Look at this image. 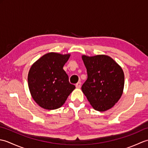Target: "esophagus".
I'll return each mask as SVG.
<instances>
[{"mask_svg":"<svg viewBox=\"0 0 148 148\" xmlns=\"http://www.w3.org/2000/svg\"><path fill=\"white\" fill-rule=\"evenodd\" d=\"M81 86V82H77L76 84V87L77 88H80Z\"/></svg>","mask_w":148,"mask_h":148,"instance_id":"1","label":"esophagus"}]
</instances>
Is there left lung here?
Wrapping results in <instances>:
<instances>
[{"mask_svg":"<svg viewBox=\"0 0 148 148\" xmlns=\"http://www.w3.org/2000/svg\"><path fill=\"white\" fill-rule=\"evenodd\" d=\"M88 78L81 87L90 103L103 112L117 103L123 91L125 77L121 67L110 56H82Z\"/></svg>","mask_w":148,"mask_h":148,"instance_id":"8db88e82","label":"left lung"}]
</instances>
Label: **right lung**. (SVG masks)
<instances>
[{
  "mask_svg": "<svg viewBox=\"0 0 148 148\" xmlns=\"http://www.w3.org/2000/svg\"><path fill=\"white\" fill-rule=\"evenodd\" d=\"M70 54L48 53L30 67L28 84L33 99L40 107L53 110L62 107L76 86L69 81L63 67Z\"/></svg>",
  "mask_w": 148,
  "mask_h": 148,
  "instance_id": "add662e5",
  "label": "right lung"
}]
</instances>
